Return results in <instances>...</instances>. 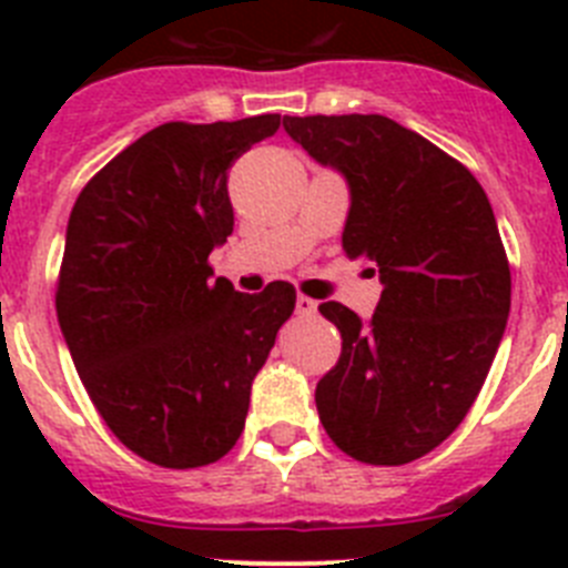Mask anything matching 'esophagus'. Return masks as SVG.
Wrapping results in <instances>:
<instances>
[{"mask_svg": "<svg viewBox=\"0 0 568 568\" xmlns=\"http://www.w3.org/2000/svg\"><path fill=\"white\" fill-rule=\"evenodd\" d=\"M315 310H318V301L307 298V295H298V298H295V313L298 315H315Z\"/></svg>", "mask_w": 568, "mask_h": 568, "instance_id": "obj_1", "label": "esophagus"}]
</instances>
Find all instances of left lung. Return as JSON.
Segmentation results:
<instances>
[{
	"mask_svg": "<svg viewBox=\"0 0 568 568\" xmlns=\"http://www.w3.org/2000/svg\"><path fill=\"white\" fill-rule=\"evenodd\" d=\"M284 130L344 175L341 241L384 284L369 321L318 307L341 329L318 418L361 464H409L458 429L504 338L511 275L491 204L464 164L386 115H284Z\"/></svg>",
	"mask_w": 568,
	"mask_h": 568,
	"instance_id": "8db88e82",
	"label": "left lung"
}]
</instances>
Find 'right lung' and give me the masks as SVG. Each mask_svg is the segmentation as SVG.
I'll list each match as a JSON object with an SVG mask.
<instances>
[{"mask_svg":"<svg viewBox=\"0 0 568 568\" xmlns=\"http://www.w3.org/2000/svg\"><path fill=\"white\" fill-rule=\"evenodd\" d=\"M281 115L168 122L79 193L64 235L57 315L90 400L130 453L168 469L224 458L295 290L247 295L213 278L233 233L227 170Z\"/></svg>","mask_w":568,"mask_h":568,"instance_id":"obj_1","label":"right lung"}]
</instances>
